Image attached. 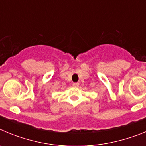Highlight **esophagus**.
<instances>
[{
	"instance_id": "esophagus-1",
	"label": "esophagus",
	"mask_w": 146,
	"mask_h": 146,
	"mask_svg": "<svg viewBox=\"0 0 146 146\" xmlns=\"http://www.w3.org/2000/svg\"><path fill=\"white\" fill-rule=\"evenodd\" d=\"M73 86H74V87H78L79 86V82H74L73 83Z\"/></svg>"
}]
</instances>
